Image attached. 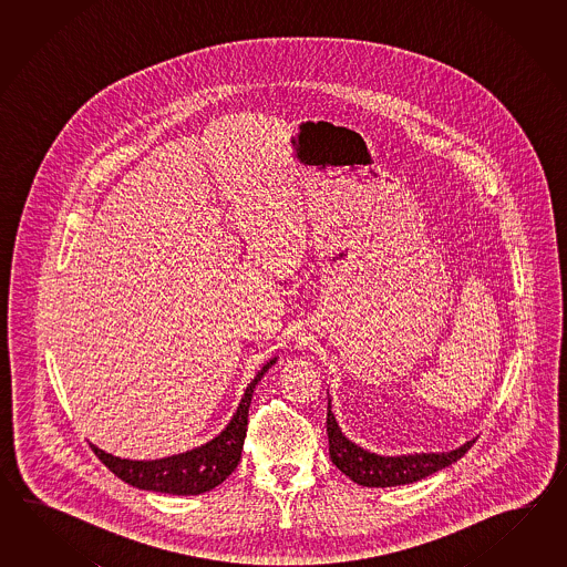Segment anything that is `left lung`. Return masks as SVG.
Returning a JSON list of instances; mask_svg holds the SVG:
<instances>
[{
    "instance_id": "left-lung-1",
    "label": "left lung",
    "mask_w": 567,
    "mask_h": 567,
    "mask_svg": "<svg viewBox=\"0 0 567 567\" xmlns=\"http://www.w3.org/2000/svg\"><path fill=\"white\" fill-rule=\"evenodd\" d=\"M326 432H328V450H330L332 464L337 466L338 471L344 472L350 481H354L361 486H371V488H386V486L422 481L425 476L458 462L476 442V440H471L458 450L440 452V454L379 456V454L357 446L340 432L330 401H328V415H326Z\"/></svg>"
}]
</instances>
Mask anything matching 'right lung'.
<instances>
[{
  "label": "right lung",
  "mask_w": 567,
  "mask_h": 567,
  "mask_svg": "<svg viewBox=\"0 0 567 567\" xmlns=\"http://www.w3.org/2000/svg\"><path fill=\"white\" fill-rule=\"evenodd\" d=\"M276 359L264 364L255 374L254 381L245 389L239 408L235 411L229 425L220 434L206 442L205 446L194 447L178 456L162 460H121L93 446L96 458L101 460L117 478L142 491L166 494H200L213 491L220 482L227 481L230 472L237 468L241 460L243 442L247 434V415L254 398V389L261 377L274 367Z\"/></svg>",
  "instance_id": "right-lung-1"
}]
</instances>
